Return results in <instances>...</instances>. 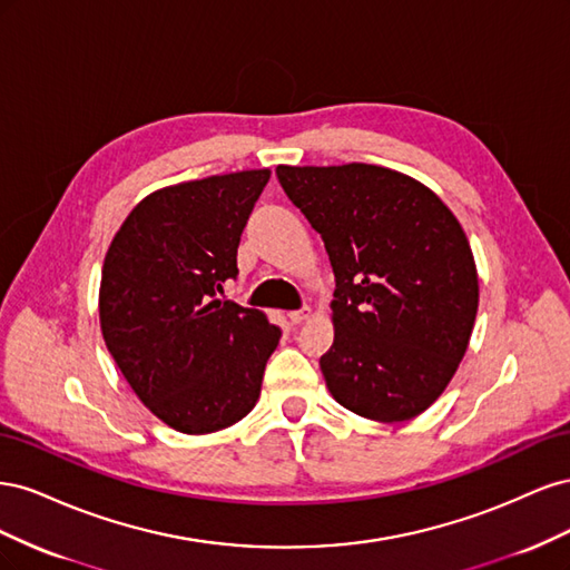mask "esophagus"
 <instances>
[{"instance_id":"1","label":"esophagus","mask_w":570,"mask_h":570,"mask_svg":"<svg viewBox=\"0 0 570 570\" xmlns=\"http://www.w3.org/2000/svg\"><path fill=\"white\" fill-rule=\"evenodd\" d=\"M312 316H314L312 306H304V308H299V312H289V314H287V318H289V323H292V325H299V323L308 321Z\"/></svg>"}]
</instances>
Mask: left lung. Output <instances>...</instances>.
Segmentation results:
<instances>
[{
  "label": "left lung",
  "instance_id": "1",
  "mask_svg": "<svg viewBox=\"0 0 570 570\" xmlns=\"http://www.w3.org/2000/svg\"><path fill=\"white\" fill-rule=\"evenodd\" d=\"M275 176L335 273L327 390L371 421L419 416L450 385L478 314L461 223L433 189L392 168L278 166Z\"/></svg>",
  "mask_w": 570,
  "mask_h": 570
}]
</instances>
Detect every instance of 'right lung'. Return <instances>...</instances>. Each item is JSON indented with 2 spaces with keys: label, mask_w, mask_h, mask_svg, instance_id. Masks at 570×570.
Here are the masks:
<instances>
[{
  "label": "right lung",
  "mask_w": 570,
  "mask_h": 570,
  "mask_svg": "<svg viewBox=\"0 0 570 570\" xmlns=\"http://www.w3.org/2000/svg\"><path fill=\"white\" fill-rule=\"evenodd\" d=\"M268 168L178 183L147 195L114 235L99 285L107 350L168 428L206 435L254 409L281 327L218 299Z\"/></svg>",
  "instance_id": "right-lung-1"
}]
</instances>
